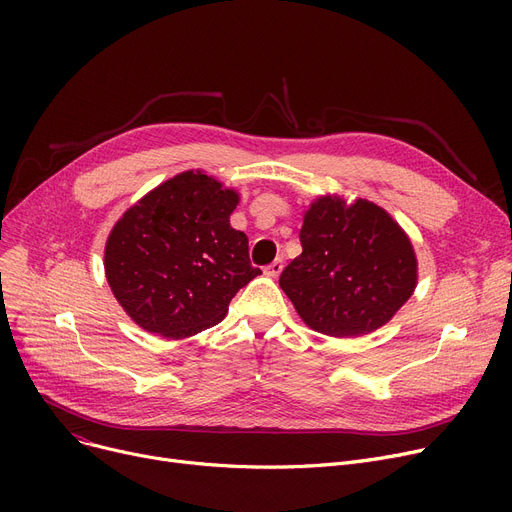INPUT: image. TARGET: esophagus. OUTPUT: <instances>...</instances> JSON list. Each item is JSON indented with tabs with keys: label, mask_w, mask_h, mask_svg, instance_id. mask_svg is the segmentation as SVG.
<instances>
[{
	"label": "esophagus",
	"mask_w": 512,
	"mask_h": 512,
	"mask_svg": "<svg viewBox=\"0 0 512 512\" xmlns=\"http://www.w3.org/2000/svg\"><path fill=\"white\" fill-rule=\"evenodd\" d=\"M282 270H284V261H282V259H276V261H272L270 265L265 267V276H270V278H278V276L282 274Z\"/></svg>",
	"instance_id": "1"
}]
</instances>
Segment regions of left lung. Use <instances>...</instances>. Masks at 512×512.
Wrapping results in <instances>:
<instances>
[{"label": "left lung", "instance_id": "8db88e82", "mask_svg": "<svg viewBox=\"0 0 512 512\" xmlns=\"http://www.w3.org/2000/svg\"><path fill=\"white\" fill-rule=\"evenodd\" d=\"M303 253L280 276V286L315 332L353 338L382 328L417 286L409 236L367 199L346 205L319 197L301 228Z\"/></svg>", "mask_w": 512, "mask_h": 512}]
</instances>
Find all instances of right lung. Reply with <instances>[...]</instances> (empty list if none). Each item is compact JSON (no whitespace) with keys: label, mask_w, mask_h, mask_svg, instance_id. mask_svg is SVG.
I'll list each match as a JSON object with an SVG mask.
<instances>
[{"label":"right lung","mask_w":512,"mask_h":512,"mask_svg":"<svg viewBox=\"0 0 512 512\" xmlns=\"http://www.w3.org/2000/svg\"><path fill=\"white\" fill-rule=\"evenodd\" d=\"M238 195L203 172H182L132 205L105 242V276L137 324L186 338L226 317L261 274L249 238L230 226Z\"/></svg>","instance_id":"add662e5"}]
</instances>
